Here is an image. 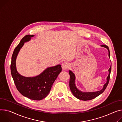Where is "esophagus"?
Segmentation results:
<instances>
[{"mask_svg": "<svg viewBox=\"0 0 122 122\" xmlns=\"http://www.w3.org/2000/svg\"><path fill=\"white\" fill-rule=\"evenodd\" d=\"M68 67H69V64L67 62H64L62 64V68L63 70H66L68 68Z\"/></svg>", "mask_w": 122, "mask_h": 122, "instance_id": "obj_1", "label": "esophagus"}]
</instances>
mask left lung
<instances>
[{"label":"left lung","mask_w":122,"mask_h":122,"mask_svg":"<svg viewBox=\"0 0 122 122\" xmlns=\"http://www.w3.org/2000/svg\"><path fill=\"white\" fill-rule=\"evenodd\" d=\"M102 46H103L105 48H107V50L109 52V57H110V51L108 47L106 46V45H102ZM111 71V65L110 66V68H109L108 71H109V75L107 77V82L105 83L102 89L101 90L99 91H97L95 92H88V93H83L79 91L77 88L76 87L75 85V76L74 73H73L71 71H69V74L70 76V88L71 90V92L73 94L76 98H77L79 100H83V101H88V100H92L95 98H96L97 97H98L100 95H101L102 93L105 90V89L107 87L109 81V79H110V72Z\"/></svg>","instance_id":"left-lung-1"}]
</instances>
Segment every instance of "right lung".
<instances>
[{
    "instance_id": "add662e5",
    "label": "right lung",
    "mask_w": 122,
    "mask_h": 122,
    "mask_svg": "<svg viewBox=\"0 0 122 122\" xmlns=\"http://www.w3.org/2000/svg\"><path fill=\"white\" fill-rule=\"evenodd\" d=\"M33 35H26L20 41L14 51L11 64V72L14 83L19 92L33 100H41L47 96L54 81L62 71L60 65L47 68L41 74L33 77H26L20 75L16 69L15 60L24 43L28 41Z\"/></svg>"
}]
</instances>
